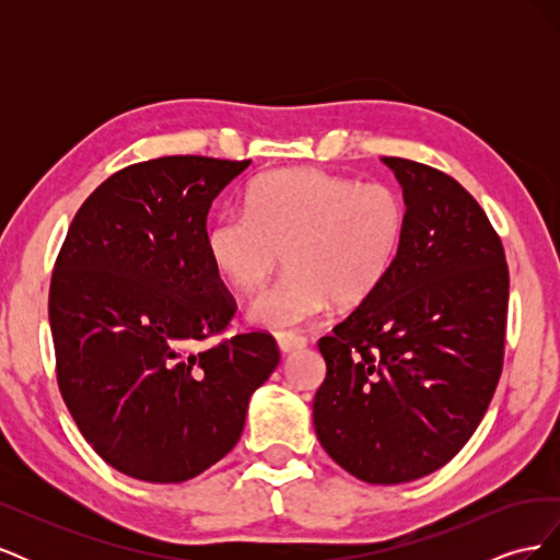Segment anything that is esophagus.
I'll list each match as a JSON object with an SVG mask.
<instances>
[{
	"label": "esophagus",
	"mask_w": 560,
	"mask_h": 560,
	"mask_svg": "<svg viewBox=\"0 0 560 560\" xmlns=\"http://www.w3.org/2000/svg\"><path fill=\"white\" fill-rule=\"evenodd\" d=\"M278 346H280L282 352L301 350V348H306V336L294 334V331H280L278 334Z\"/></svg>",
	"instance_id": "esophagus-1"
}]
</instances>
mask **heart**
I'll list each match as a JSON object with an SVG mask.
<instances>
[{
  "mask_svg": "<svg viewBox=\"0 0 560 560\" xmlns=\"http://www.w3.org/2000/svg\"><path fill=\"white\" fill-rule=\"evenodd\" d=\"M406 233L395 186L354 182L317 167H284L249 184L245 212L219 214L206 233L214 273L241 294H257L282 252L287 273L252 303L249 319L292 329L331 301L354 306L393 270Z\"/></svg>",
  "mask_w": 560,
  "mask_h": 560,
  "instance_id": "b5f03b06",
  "label": "heart"
}]
</instances>
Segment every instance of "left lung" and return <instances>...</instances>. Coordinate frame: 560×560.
I'll use <instances>...</instances> for the list:
<instances>
[{
    "label": "left lung",
    "mask_w": 560,
    "mask_h": 560,
    "mask_svg": "<svg viewBox=\"0 0 560 560\" xmlns=\"http://www.w3.org/2000/svg\"><path fill=\"white\" fill-rule=\"evenodd\" d=\"M406 202L399 257L317 348L322 448L366 483L444 467L488 409L502 374L510 268L483 208L451 175L385 156Z\"/></svg>",
    "instance_id": "left-lung-1"
}]
</instances>
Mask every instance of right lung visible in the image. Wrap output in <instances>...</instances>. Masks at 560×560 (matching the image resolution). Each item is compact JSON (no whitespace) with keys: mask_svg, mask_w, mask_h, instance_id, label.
<instances>
[{"mask_svg":"<svg viewBox=\"0 0 560 560\" xmlns=\"http://www.w3.org/2000/svg\"><path fill=\"white\" fill-rule=\"evenodd\" d=\"M247 165L132 163L83 200L58 252L48 319L60 395L93 451L132 479L179 483L222 460L280 362L268 331L224 336L238 306L206 249L212 200Z\"/></svg>","mask_w":560,"mask_h":560,"instance_id":"right-lung-1","label":"right lung"}]
</instances>
